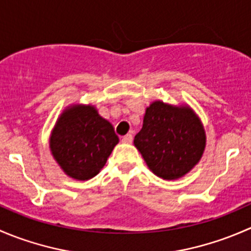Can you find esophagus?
Returning a JSON list of instances; mask_svg holds the SVG:
<instances>
[{"label": "esophagus", "mask_w": 251, "mask_h": 251, "mask_svg": "<svg viewBox=\"0 0 251 251\" xmlns=\"http://www.w3.org/2000/svg\"><path fill=\"white\" fill-rule=\"evenodd\" d=\"M132 140H133V137H132V135H131V133H128V135L124 136V137H123L124 143H131V142H132Z\"/></svg>", "instance_id": "obj_1"}]
</instances>
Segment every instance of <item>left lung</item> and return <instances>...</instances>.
<instances>
[{"instance_id":"left-lung-1","label":"left lung","mask_w":251,"mask_h":251,"mask_svg":"<svg viewBox=\"0 0 251 251\" xmlns=\"http://www.w3.org/2000/svg\"><path fill=\"white\" fill-rule=\"evenodd\" d=\"M206 136L198 116L188 105L155 100L146 109L142 130L135 136L148 168L164 179H177L201 160Z\"/></svg>"}]
</instances>
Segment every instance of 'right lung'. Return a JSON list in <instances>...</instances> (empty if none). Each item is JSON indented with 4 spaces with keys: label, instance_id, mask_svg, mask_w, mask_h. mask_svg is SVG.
Instances as JSON below:
<instances>
[{
    "label": "right lung",
    "instance_id": "obj_1",
    "mask_svg": "<svg viewBox=\"0 0 251 251\" xmlns=\"http://www.w3.org/2000/svg\"><path fill=\"white\" fill-rule=\"evenodd\" d=\"M119 143L113 125L92 105H70L55 123L50 148L69 177L87 181L100 173Z\"/></svg>",
    "mask_w": 251,
    "mask_h": 251
}]
</instances>
